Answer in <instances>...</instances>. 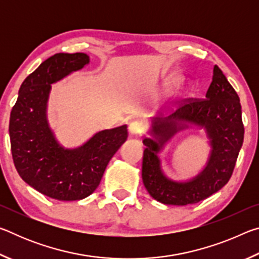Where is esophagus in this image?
<instances>
[{
	"instance_id": "esophagus-1",
	"label": "esophagus",
	"mask_w": 259,
	"mask_h": 259,
	"mask_svg": "<svg viewBox=\"0 0 259 259\" xmlns=\"http://www.w3.org/2000/svg\"><path fill=\"white\" fill-rule=\"evenodd\" d=\"M143 131V124L139 121H133L129 123V133L131 135H139Z\"/></svg>"
}]
</instances>
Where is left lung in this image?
Instances as JSON below:
<instances>
[{"instance_id": "8db88e82", "label": "left lung", "mask_w": 259, "mask_h": 259, "mask_svg": "<svg viewBox=\"0 0 259 259\" xmlns=\"http://www.w3.org/2000/svg\"><path fill=\"white\" fill-rule=\"evenodd\" d=\"M238 94L217 65L205 99L182 105L166 117L151 119L144 136L142 178L153 199L166 205L198 203L230 181L243 143L244 128ZM191 127L205 130L210 147L203 170L187 181L169 179L161 169L158 153L178 132Z\"/></svg>"}]
</instances>
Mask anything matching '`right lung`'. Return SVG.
Returning a JSON list of instances; mask_svg holds the SVG:
<instances>
[{"label": "right lung", "instance_id": "right-lung-1", "mask_svg": "<svg viewBox=\"0 0 259 259\" xmlns=\"http://www.w3.org/2000/svg\"><path fill=\"white\" fill-rule=\"evenodd\" d=\"M90 63L87 54H56L25 78L10 114L11 152L23 181L59 201H77L98 187L109 160L126 138V124L96 133L77 147H65L48 120L51 84Z\"/></svg>", "mask_w": 259, "mask_h": 259}]
</instances>
